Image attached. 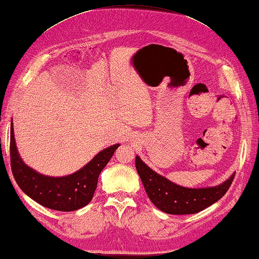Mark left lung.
<instances>
[{
  "label": "left lung",
  "instance_id": "obj_1",
  "mask_svg": "<svg viewBox=\"0 0 259 259\" xmlns=\"http://www.w3.org/2000/svg\"><path fill=\"white\" fill-rule=\"evenodd\" d=\"M135 166L149 199L158 209L171 215L196 214L224 196L234 180V174L215 188L188 189L171 183L149 168L137 156Z\"/></svg>",
  "mask_w": 259,
  "mask_h": 259
}]
</instances>
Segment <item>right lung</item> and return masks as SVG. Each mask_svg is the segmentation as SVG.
I'll return each instance as SVG.
<instances>
[{"instance_id":"obj_1","label":"right lung","mask_w":259,"mask_h":259,"mask_svg":"<svg viewBox=\"0 0 259 259\" xmlns=\"http://www.w3.org/2000/svg\"><path fill=\"white\" fill-rule=\"evenodd\" d=\"M119 144L99 152L88 165L65 178H49L26 166L18 155L13 126L10 132V165L17 184L27 196L50 209L72 211L92 200L101 170L110 160Z\"/></svg>"}]
</instances>
